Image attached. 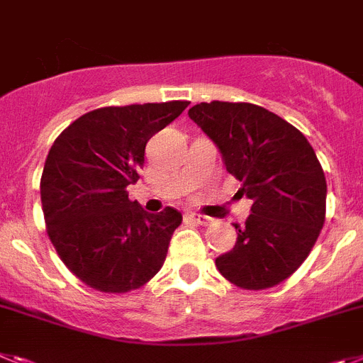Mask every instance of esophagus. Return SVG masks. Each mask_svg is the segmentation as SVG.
<instances>
[{
  "label": "esophagus",
  "instance_id": "esophagus-1",
  "mask_svg": "<svg viewBox=\"0 0 363 363\" xmlns=\"http://www.w3.org/2000/svg\"><path fill=\"white\" fill-rule=\"evenodd\" d=\"M188 217H190L191 220H195V223H199V225H210L213 220L212 217L203 216V213H188Z\"/></svg>",
  "mask_w": 363,
  "mask_h": 363
}]
</instances>
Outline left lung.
<instances>
[{"instance_id":"8db88e82","label":"left lung","mask_w":363,"mask_h":363,"mask_svg":"<svg viewBox=\"0 0 363 363\" xmlns=\"http://www.w3.org/2000/svg\"><path fill=\"white\" fill-rule=\"evenodd\" d=\"M219 150L252 201L238 241L216 259L230 283L263 291L299 269L325 223L327 182L301 131L269 109L247 102H201L188 111Z\"/></svg>"}]
</instances>
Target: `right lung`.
<instances>
[{
    "label": "right lung",
    "instance_id": "obj_1",
    "mask_svg": "<svg viewBox=\"0 0 363 363\" xmlns=\"http://www.w3.org/2000/svg\"><path fill=\"white\" fill-rule=\"evenodd\" d=\"M188 104L100 107L50 146L40 182L47 234L65 267L96 291H133L164 264L181 212H146L125 188L138 181L147 140Z\"/></svg>",
    "mask_w": 363,
    "mask_h": 363
}]
</instances>
